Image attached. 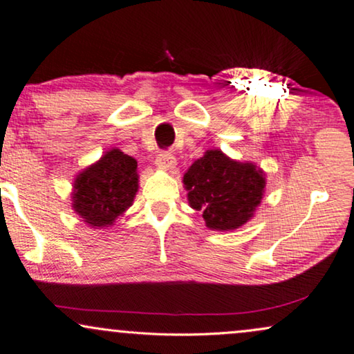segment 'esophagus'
Here are the masks:
<instances>
[{
  "mask_svg": "<svg viewBox=\"0 0 354 354\" xmlns=\"http://www.w3.org/2000/svg\"><path fill=\"white\" fill-rule=\"evenodd\" d=\"M155 165L162 169H173L174 167H176V158H174L173 153L162 152L157 157V160H155Z\"/></svg>",
  "mask_w": 354,
  "mask_h": 354,
  "instance_id": "34e87169",
  "label": "esophagus"
}]
</instances>
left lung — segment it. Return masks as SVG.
I'll return each mask as SVG.
<instances>
[{"label":"left lung","instance_id":"left-lung-1","mask_svg":"<svg viewBox=\"0 0 354 354\" xmlns=\"http://www.w3.org/2000/svg\"><path fill=\"white\" fill-rule=\"evenodd\" d=\"M187 202L201 210L207 228L233 232L246 225L266 192V171L252 162H238L220 149L205 150L183 176Z\"/></svg>","mask_w":354,"mask_h":354}]
</instances>
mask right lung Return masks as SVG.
<instances>
[{"label": "right lung", "instance_id": "right-lung-1", "mask_svg": "<svg viewBox=\"0 0 354 354\" xmlns=\"http://www.w3.org/2000/svg\"><path fill=\"white\" fill-rule=\"evenodd\" d=\"M138 191V160L115 147L75 174L71 207L91 228H108L133 205Z\"/></svg>", "mask_w": 354, "mask_h": 354}]
</instances>
